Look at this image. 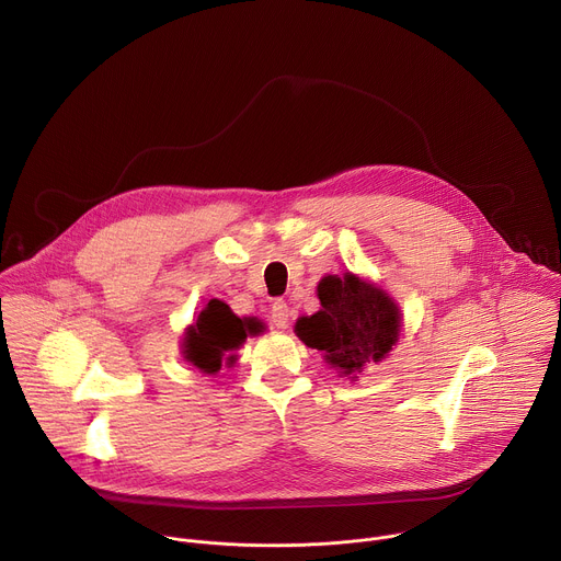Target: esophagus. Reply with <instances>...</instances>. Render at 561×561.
<instances>
[{
    "instance_id": "34e87169",
    "label": "esophagus",
    "mask_w": 561,
    "mask_h": 561,
    "mask_svg": "<svg viewBox=\"0 0 561 561\" xmlns=\"http://www.w3.org/2000/svg\"><path fill=\"white\" fill-rule=\"evenodd\" d=\"M288 317H290L288 304L284 299L273 301V306H271V322H273V327L275 329H286L288 327Z\"/></svg>"
}]
</instances>
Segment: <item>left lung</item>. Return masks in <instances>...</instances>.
<instances>
[{
	"mask_svg": "<svg viewBox=\"0 0 561 561\" xmlns=\"http://www.w3.org/2000/svg\"><path fill=\"white\" fill-rule=\"evenodd\" d=\"M322 310L299 317L297 337L324 353L342 375L362 373L366 362H381L399 340V310L379 288L346 273L329 275L317 286Z\"/></svg>",
	"mask_w": 561,
	"mask_h": 561,
	"instance_id": "obj_1",
	"label": "left lung"
}]
</instances>
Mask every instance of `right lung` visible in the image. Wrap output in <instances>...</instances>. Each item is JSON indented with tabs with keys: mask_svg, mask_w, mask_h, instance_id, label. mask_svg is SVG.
Returning a JSON list of instances; mask_svg holds the SVG:
<instances>
[{
	"mask_svg": "<svg viewBox=\"0 0 561 561\" xmlns=\"http://www.w3.org/2000/svg\"><path fill=\"white\" fill-rule=\"evenodd\" d=\"M260 331L257 319H239L228 304L210 299L184 337L186 359L204 373H217L224 353L239 348L247 335H257ZM228 359L232 362V355Z\"/></svg>",
	"mask_w": 561,
	"mask_h": 561,
	"instance_id": "obj_1",
	"label": "right lung"
}]
</instances>
